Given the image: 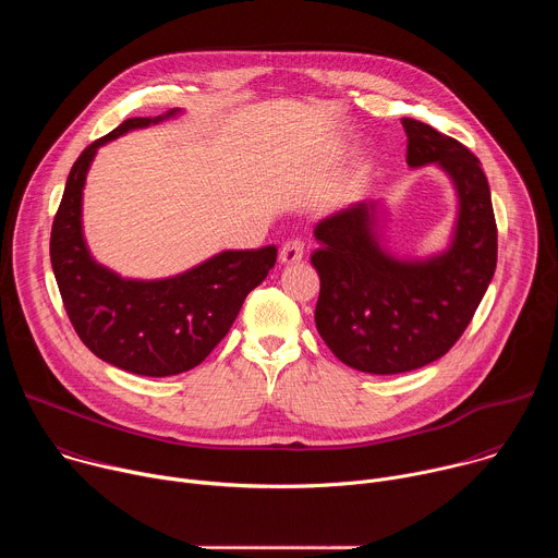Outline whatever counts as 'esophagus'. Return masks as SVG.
<instances>
[{
	"label": "esophagus",
	"instance_id": "esophagus-1",
	"mask_svg": "<svg viewBox=\"0 0 558 558\" xmlns=\"http://www.w3.org/2000/svg\"><path fill=\"white\" fill-rule=\"evenodd\" d=\"M302 256H304V243L298 241V238L295 241H287L280 250V263H284V265L298 263V260H302Z\"/></svg>",
	"mask_w": 558,
	"mask_h": 558
}]
</instances>
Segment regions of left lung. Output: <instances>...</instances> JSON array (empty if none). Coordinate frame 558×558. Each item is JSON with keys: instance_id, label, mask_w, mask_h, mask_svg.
Returning <instances> with one entry per match:
<instances>
[{"instance_id": "obj_1", "label": "left lung", "mask_w": 558, "mask_h": 558, "mask_svg": "<svg viewBox=\"0 0 558 558\" xmlns=\"http://www.w3.org/2000/svg\"><path fill=\"white\" fill-rule=\"evenodd\" d=\"M407 163H437L459 196L448 252L397 260L375 238V203H357L315 225L311 265L320 276L315 327L351 368L395 375L446 355L470 325L497 267V222L488 179L465 145L402 119Z\"/></svg>"}]
</instances>
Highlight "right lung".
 Here are the masks:
<instances>
[{
	"label": "right lung",
	"instance_id": "obj_1",
	"mask_svg": "<svg viewBox=\"0 0 558 558\" xmlns=\"http://www.w3.org/2000/svg\"><path fill=\"white\" fill-rule=\"evenodd\" d=\"M172 114L177 110L128 119L78 154L50 231V263L76 336L104 362L145 377L198 366L278 256L276 245L222 252L181 276L149 282L123 280L93 260L82 233V196L97 147Z\"/></svg>",
	"mask_w": 558,
	"mask_h": 558
}]
</instances>
